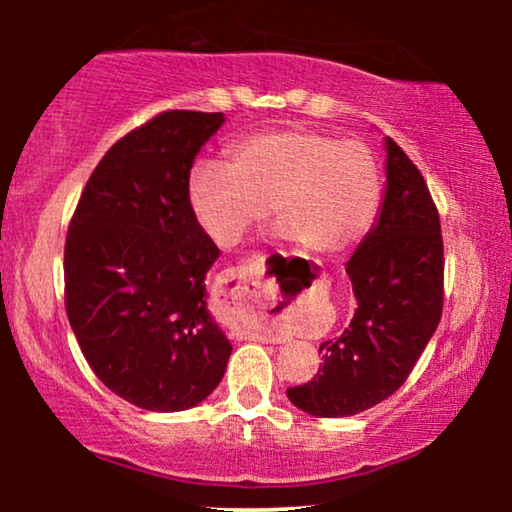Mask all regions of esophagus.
Segmentation results:
<instances>
[{
    "mask_svg": "<svg viewBox=\"0 0 512 512\" xmlns=\"http://www.w3.org/2000/svg\"><path fill=\"white\" fill-rule=\"evenodd\" d=\"M219 296L228 307V324L235 335L249 340L282 342L284 338L275 331L268 319V305L272 298L263 291L261 279L251 270V265L228 270L219 282Z\"/></svg>",
    "mask_w": 512,
    "mask_h": 512,
    "instance_id": "34e87169",
    "label": "esophagus"
}]
</instances>
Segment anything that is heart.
I'll list each match as a JSON object with an SVG mask.
<instances>
[{
  "instance_id": "b5f03b06",
  "label": "heart",
  "mask_w": 512,
  "mask_h": 512,
  "mask_svg": "<svg viewBox=\"0 0 512 512\" xmlns=\"http://www.w3.org/2000/svg\"><path fill=\"white\" fill-rule=\"evenodd\" d=\"M188 205L209 240L233 247L275 209L279 233L312 256H342L380 205V170L359 139L275 128L237 139L221 160L188 172Z\"/></svg>"
}]
</instances>
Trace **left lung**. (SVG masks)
I'll return each mask as SVG.
<instances>
[{"label": "left lung", "instance_id": "8db88e82", "mask_svg": "<svg viewBox=\"0 0 512 512\" xmlns=\"http://www.w3.org/2000/svg\"><path fill=\"white\" fill-rule=\"evenodd\" d=\"M387 144V191L380 219L345 270L354 319L321 342L317 377L286 389L314 417H349L389 398L415 368L443 314V235L422 172L394 139Z\"/></svg>", "mask_w": 512, "mask_h": 512}]
</instances>
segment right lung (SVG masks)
Listing matches in <instances>:
<instances>
[{"label": "right lung", "instance_id": "1", "mask_svg": "<svg viewBox=\"0 0 512 512\" xmlns=\"http://www.w3.org/2000/svg\"><path fill=\"white\" fill-rule=\"evenodd\" d=\"M221 111H163L90 174L65 242V307L88 366L137 408L179 412L212 394L230 342L207 310L219 247L188 205V172Z\"/></svg>", "mask_w": 512, "mask_h": 512}]
</instances>
